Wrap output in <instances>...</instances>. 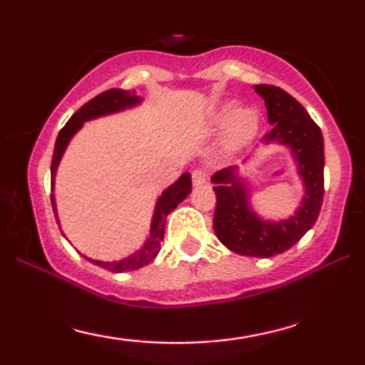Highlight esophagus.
Here are the masks:
<instances>
[{
	"label": "esophagus",
	"instance_id": "obj_1",
	"mask_svg": "<svg viewBox=\"0 0 365 365\" xmlns=\"http://www.w3.org/2000/svg\"><path fill=\"white\" fill-rule=\"evenodd\" d=\"M192 182L195 187H202L207 183V173H204L202 170H194L192 171Z\"/></svg>",
	"mask_w": 365,
	"mask_h": 365
}]
</instances>
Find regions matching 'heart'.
Masks as SVG:
<instances>
[{
    "instance_id": "obj_1",
    "label": "heart",
    "mask_w": 365,
    "mask_h": 365,
    "mask_svg": "<svg viewBox=\"0 0 365 365\" xmlns=\"http://www.w3.org/2000/svg\"><path fill=\"white\" fill-rule=\"evenodd\" d=\"M261 127V116L254 108H238V103H226L209 120V132L223 133V150L226 154L240 153L247 148Z\"/></svg>"
}]
</instances>
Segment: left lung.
Here are the masks:
<instances>
[{
    "instance_id": "1",
    "label": "left lung",
    "mask_w": 365,
    "mask_h": 365,
    "mask_svg": "<svg viewBox=\"0 0 365 365\" xmlns=\"http://www.w3.org/2000/svg\"><path fill=\"white\" fill-rule=\"evenodd\" d=\"M254 89L266 103L267 120L273 125L264 135V144L276 142L290 149L297 175L302 180L304 197L287 220H264L250 206V190L237 175V166H230L211 178L216 192L212 226L221 244L233 252L273 257L292 249L319 216L324 194V140L321 128L288 92L266 83Z\"/></svg>"
}]
</instances>
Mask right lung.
Returning a JSON list of instances; mask_svg holds the SVG:
<instances>
[{
  "mask_svg": "<svg viewBox=\"0 0 365 365\" xmlns=\"http://www.w3.org/2000/svg\"><path fill=\"white\" fill-rule=\"evenodd\" d=\"M142 103L140 96L135 94V91H123V89H110L103 94L96 96L94 99H91L89 103H86L75 115L66 121V125L60 130L58 133L56 144H54V153H53V161H51V190L54 188V177H56L58 165H60L63 154H65L66 148H68L70 140L73 139L75 133L82 128V125L89 120L101 118V116L113 115V113H120L128 110V108L137 106V104ZM192 192V178L190 173H183L173 185H170L163 192L161 195L158 197L156 206H154V215L153 221H150V230L148 240L144 242V245L140 247L139 250H135L128 257L121 259V261H96V259L83 257L87 261H91L96 266L104 267V269L111 271V273H127V271H135L139 267H144L145 264H149L156 257L159 252V247H161V240L165 237V223L166 216L173 211L175 207L182 202L183 199H187V195ZM51 204L54 216H56L58 225H60V220H58L56 215V200H54V195L51 194Z\"/></svg>",
  "mask_w": 365,
  "mask_h": 365,
  "instance_id": "right-lung-1",
  "label": "right lung"
}]
</instances>
